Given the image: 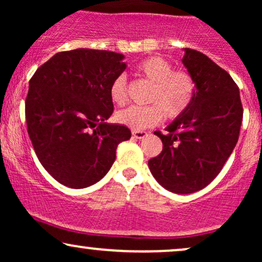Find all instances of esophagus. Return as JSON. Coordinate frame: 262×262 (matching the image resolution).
Wrapping results in <instances>:
<instances>
[{"label": "esophagus", "instance_id": "1", "mask_svg": "<svg viewBox=\"0 0 262 262\" xmlns=\"http://www.w3.org/2000/svg\"><path fill=\"white\" fill-rule=\"evenodd\" d=\"M132 134H133V137L134 138H137V139H143V138H145L146 135H148V133H146V132H144V130H134L132 132Z\"/></svg>", "mask_w": 262, "mask_h": 262}]
</instances>
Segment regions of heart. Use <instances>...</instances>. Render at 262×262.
Segmentation results:
<instances>
[{"label":"heart","mask_w":262,"mask_h":262,"mask_svg":"<svg viewBox=\"0 0 262 262\" xmlns=\"http://www.w3.org/2000/svg\"><path fill=\"white\" fill-rule=\"evenodd\" d=\"M137 73L152 83L148 98L149 106H132L116 114L117 122L125 127L139 129L154 127L162 118H179L187 112L197 95V82L185 70H173V65L161 56H149L135 66ZM110 98L117 106L128 101L127 77L118 75L110 87Z\"/></svg>","instance_id":"b5f03b06"}]
</instances>
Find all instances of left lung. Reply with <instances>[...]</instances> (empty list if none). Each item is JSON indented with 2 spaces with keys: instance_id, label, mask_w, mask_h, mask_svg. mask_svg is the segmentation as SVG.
<instances>
[{
  "instance_id": "8db88e82",
  "label": "left lung",
  "mask_w": 262,
  "mask_h": 262,
  "mask_svg": "<svg viewBox=\"0 0 262 262\" xmlns=\"http://www.w3.org/2000/svg\"><path fill=\"white\" fill-rule=\"evenodd\" d=\"M183 65L197 82V95L187 112L165 130L155 132L162 151L149 169L164 188L192 193L209 185L235 148L243 121L239 87L208 56L185 48Z\"/></svg>"
}]
</instances>
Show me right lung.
Returning a JSON list of instances; mask_svg holds the SVG:
<instances>
[{
	"instance_id": "add662e5",
	"label": "right lung",
	"mask_w": 262,
	"mask_h": 262,
	"mask_svg": "<svg viewBox=\"0 0 262 262\" xmlns=\"http://www.w3.org/2000/svg\"><path fill=\"white\" fill-rule=\"evenodd\" d=\"M123 59L108 50L56 53L29 80L27 130L40 164L61 185L98 182L118 144L130 139L127 127L104 122L113 113L111 83L127 68Z\"/></svg>"
}]
</instances>
